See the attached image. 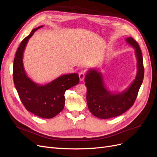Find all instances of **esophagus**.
Wrapping results in <instances>:
<instances>
[{"label": "esophagus", "mask_w": 157, "mask_h": 157, "mask_svg": "<svg viewBox=\"0 0 157 157\" xmlns=\"http://www.w3.org/2000/svg\"><path fill=\"white\" fill-rule=\"evenodd\" d=\"M79 79L81 82H82V81L84 80L85 77V74L83 72H81L79 74Z\"/></svg>", "instance_id": "34e87169"}]
</instances>
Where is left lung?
Returning a JSON list of instances; mask_svg holds the SVG:
<instances>
[{"mask_svg": "<svg viewBox=\"0 0 157 157\" xmlns=\"http://www.w3.org/2000/svg\"><path fill=\"white\" fill-rule=\"evenodd\" d=\"M126 41L135 49L137 73L132 83L125 90L121 93L108 90L102 74L97 69L89 70L85 75L88 108L90 113L98 118L109 119L126 112L134 104L143 82L144 68L142 53L139 45L131 37L126 38Z\"/></svg>", "mask_w": 157, "mask_h": 157, "instance_id": "left-lung-1", "label": "left lung"}]
</instances>
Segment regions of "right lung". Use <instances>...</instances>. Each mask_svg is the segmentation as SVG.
I'll list each match as a JSON object with an SVG mask.
<instances>
[{"label": "right lung", "mask_w": 157, "mask_h": 157, "mask_svg": "<svg viewBox=\"0 0 157 157\" xmlns=\"http://www.w3.org/2000/svg\"><path fill=\"white\" fill-rule=\"evenodd\" d=\"M43 27L34 29L20 44L14 58L13 78L19 98L27 110L40 117L51 119L63 109L65 91L78 84L79 78L76 73L64 74L51 82L40 85L27 75L23 62L24 51L29 38Z\"/></svg>", "instance_id": "obj_1"}]
</instances>
